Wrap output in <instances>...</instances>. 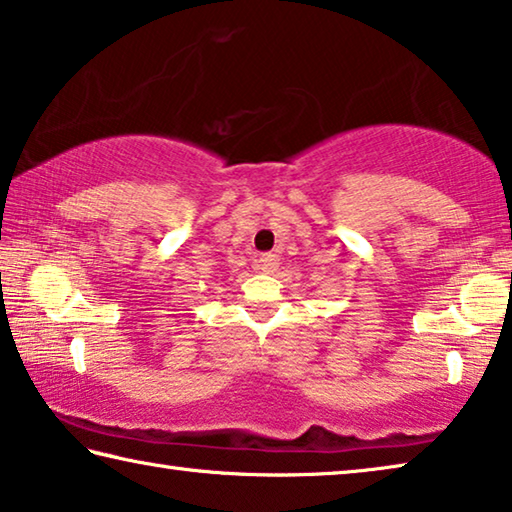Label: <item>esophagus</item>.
I'll list each match as a JSON object with an SVG mask.
<instances>
[{"label":"esophagus","mask_w":512,"mask_h":512,"mask_svg":"<svg viewBox=\"0 0 512 512\" xmlns=\"http://www.w3.org/2000/svg\"><path fill=\"white\" fill-rule=\"evenodd\" d=\"M257 264H259V268H262L264 273H273V271H277V266H280V259H277V255H262L257 259Z\"/></svg>","instance_id":"1"}]
</instances>
